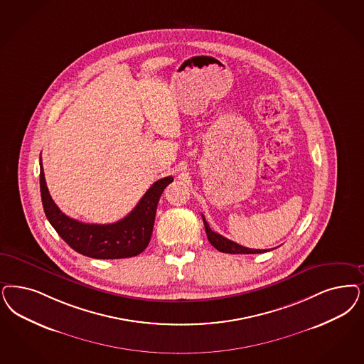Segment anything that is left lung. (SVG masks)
I'll return each mask as SVG.
<instances>
[{
    "mask_svg": "<svg viewBox=\"0 0 364 364\" xmlns=\"http://www.w3.org/2000/svg\"><path fill=\"white\" fill-rule=\"evenodd\" d=\"M203 216V215H201ZM203 222H204V227H205V234L207 238L210 240V243L213 245L216 250L222 251V252H228V254H261V252H266L270 250H258V249H249L245 246H240L238 243L230 240V239L222 237L220 234L215 232L211 230L210 225L207 223L205 218L203 216Z\"/></svg>",
    "mask_w": 364,
    "mask_h": 364,
    "instance_id": "obj_1",
    "label": "left lung"
}]
</instances>
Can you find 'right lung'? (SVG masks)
Wrapping results in <instances>:
<instances>
[{
	"instance_id": "1",
	"label": "right lung",
	"mask_w": 364,
	"mask_h": 364,
	"mask_svg": "<svg viewBox=\"0 0 364 364\" xmlns=\"http://www.w3.org/2000/svg\"><path fill=\"white\" fill-rule=\"evenodd\" d=\"M172 181V176L156 181L124 219L110 225H88L68 218L52 200L40 159V192L47 219L71 249L97 259L129 258L146 249L160 196Z\"/></svg>"
}]
</instances>
